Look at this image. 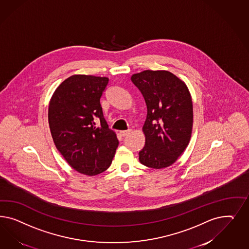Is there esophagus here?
I'll return each mask as SVG.
<instances>
[{"mask_svg": "<svg viewBox=\"0 0 249 249\" xmlns=\"http://www.w3.org/2000/svg\"><path fill=\"white\" fill-rule=\"evenodd\" d=\"M130 132H131V129H128V130H122V131H121V135L122 136V137H125V136L128 135Z\"/></svg>", "mask_w": 249, "mask_h": 249, "instance_id": "esophagus-1", "label": "esophagus"}]
</instances>
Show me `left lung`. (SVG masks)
<instances>
[{
  "instance_id": "left-lung-1",
  "label": "left lung",
  "mask_w": 249,
  "mask_h": 249,
  "mask_svg": "<svg viewBox=\"0 0 249 249\" xmlns=\"http://www.w3.org/2000/svg\"><path fill=\"white\" fill-rule=\"evenodd\" d=\"M130 79L147 106L145 145L139 160L153 169L169 167L185 151L192 136L194 113L188 88L167 70H144Z\"/></svg>"
}]
</instances>
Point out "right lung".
I'll return each instance as SVG.
<instances>
[{"label":"right lung","instance_id":"obj_1","mask_svg":"<svg viewBox=\"0 0 249 249\" xmlns=\"http://www.w3.org/2000/svg\"><path fill=\"white\" fill-rule=\"evenodd\" d=\"M108 77L73 75L56 88L48 107L53 143L76 172L93 176L106 171L119 145L102 113L100 98ZM101 121L98 127L95 121Z\"/></svg>","mask_w":249,"mask_h":249}]
</instances>
